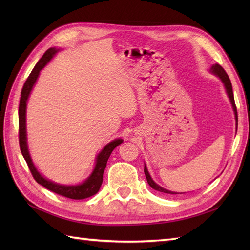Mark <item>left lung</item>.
<instances>
[{"label": "left lung", "mask_w": 250, "mask_h": 250, "mask_svg": "<svg viewBox=\"0 0 250 250\" xmlns=\"http://www.w3.org/2000/svg\"><path fill=\"white\" fill-rule=\"evenodd\" d=\"M210 72L214 73L215 75H217V76L220 78L222 80V82L224 83V86L226 88V93H228L229 99H230V102L232 104V108H233V111H234V117H236L237 126H238V112H237L236 103H234V98H233V93H232V86H231V82H230V79L229 77V75L226 74V72L224 71L223 67L221 65H219V64H215V65L211 66ZM144 172H145V175H146V178H147V181H148L149 186L152 188H154V190H156L158 192H162V193H166V194H177L175 192H171V191L166 190V188H163L162 187L156 185L154 181L152 180V178L150 177V174L148 173V170L146 168V166H145V168H144Z\"/></svg>", "instance_id": "1"}]
</instances>
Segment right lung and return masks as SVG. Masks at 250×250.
<instances>
[{
	"label": "right lung",
	"mask_w": 250,
	"mask_h": 250,
	"mask_svg": "<svg viewBox=\"0 0 250 250\" xmlns=\"http://www.w3.org/2000/svg\"><path fill=\"white\" fill-rule=\"evenodd\" d=\"M58 50L55 48H50L44 52L42 57L39 60V62L36 63L32 72L30 73L29 77L27 78L26 82L24 83V86L21 88V100H20V106H19V143L20 148L21 151V154L24 156L25 161L28 165V167L31 172L33 178L36 180L37 184L42 185L51 192H54L63 197L70 198V199H84L90 196L95 195L102 185L103 181V173L105 168H106V164L108 158L112 152V150L117 146H119L123 140H115L110 142L108 145L104 147V149L97 156V163L96 167L84 183L79 186H62L54 184L53 181H50L46 178H43L40 172L36 170L34 165L32 163L31 157H30L28 147H27V137H26V106H27V100L29 98L30 93H31L32 87L34 83L39 77L40 72L42 67L46 65L51 58L54 56L55 53Z\"/></svg>",
	"instance_id": "obj_1"
}]
</instances>
